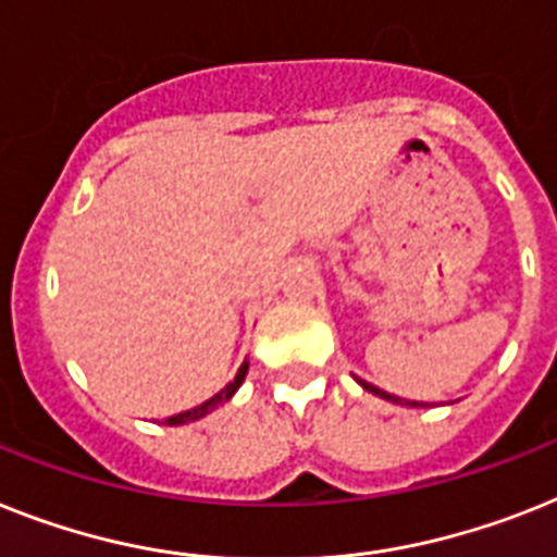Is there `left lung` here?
<instances>
[{
  "label": "left lung",
  "mask_w": 557,
  "mask_h": 557,
  "mask_svg": "<svg viewBox=\"0 0 557 557\" xmlns=\"http://www.w3.org/2000/svg\"><path fill=\"white\" fill-rule=\"evenodd\" d=\"M358 384H361V387H364L367 393H372V395H379V398H384V401L401 404V407H424V404H418V401H404V398H398V395H389V393H384V389L372 387V384H367V381H361V379H358Z\"/></svg>",
  "instance_id": "8db88e82"
}]
</instances>
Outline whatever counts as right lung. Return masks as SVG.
Instances as JSON below:
<instances>
[{
    "instance_id": "1",
    "label": "right lung",
    "mask_w": 557,
    "mask_h": 557,
    "mask_svg": "<svg viewBox=\"0 0 557 557\" xmlns=\"http://www.w3.org/2000/svg\"><path fill=\"white\" fill-rule=\"evenodd\" d=\"M247 367H250V364H247V361H245V364L238 367L236 379L230 381L227 387L219 389V393H215L213 398H207L205 404H199V407H193V410L178 412V416H170V418H168V424H170V426L190 424V421H199V418H205V416H210V412H213V410H219V407H222V404H227L230 398L236 395V389L242 387V381H245V375H247Z\"/></svg>"
}]
</instances>
